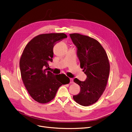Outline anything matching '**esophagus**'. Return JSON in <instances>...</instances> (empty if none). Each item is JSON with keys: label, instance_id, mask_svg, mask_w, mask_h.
<instances>
[{"label": "esophagus", "instance_id": "esophagus-1", "mask_svg": "<svg viewBox=\"0 0 132 132\" xmlns=\"http://www.w3.org/2000/svg\"><path fill=\"white\" fill-rule=\"evenodd\" d=\"M70 84H73V80L72 78H70Z\"/></svg>", "mask_w": 132, "mask_h": 132}]
</instances>
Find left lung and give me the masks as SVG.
<instances>
[{
    "instance_id": "8db88e82",
    "label": "left lung",
    "mask_w": 132,
    "mask_h": 132,
    "mask_svg": "<svg viewBox=\"0 0 132 132\" xmlns=\"http://www.w3.org/2000/svg\"><path fill=\"white\" fill-rule=\"evenodd\" d=\"M70 36L77 47L80 68L87 76L84 81H73L80 87V92L73 96L79 104L87 106L95 103L103 94L109 77L110 65L104 48L97 40L78 33Z\"/></svg>"
}]
</instances>
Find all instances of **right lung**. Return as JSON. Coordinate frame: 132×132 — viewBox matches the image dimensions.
I'll use <instances>...</instances> for the list:
<instances>
[{"mask_svg":"<svg viewBox=\"0 0 132 132\" xmlns=\"http://www.w3.org/2000/svg\"><path fill=\"white\" fill-rule=\"evenodd\" d=\"M67 37L64 33L40 34L30 40L23 51L19 61L22 79L28 93L37 102H49L61 86L70 82L65 75H55L47 70L48 62L53 61L55 43Z\"/></svg>","mask_w":132,"mask_h":132,"instance_id":"1","label":"right lung"}]
</instances>
